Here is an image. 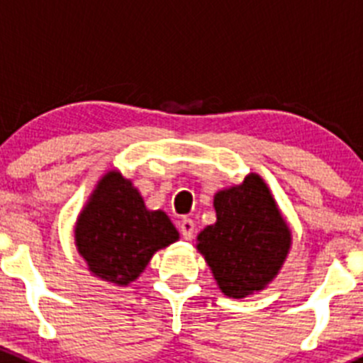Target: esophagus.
Segmentation results:
<instances>
[{
    "instance_id": "34e87169",
    "label": "esophagus",
    "mask_w": 363,
    "mask_h": 363,
    "mask_svg": "<svg viewBox=\"0 0 363 363\" xmlns=\"http://www.w3.org/2000/svg\"><path fill=\"white\" fill-rule=\"evenodd\" d=\"M179 228H181V235L184 237L186 240L193 239V233H195V223H193L191 219H182Z\"/></svg>"
}]
</instances>
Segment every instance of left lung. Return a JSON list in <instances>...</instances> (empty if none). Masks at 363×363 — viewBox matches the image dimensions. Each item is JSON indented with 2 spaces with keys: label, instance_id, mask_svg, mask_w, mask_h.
<instances>
[{
  "label": "left lung",
  "instance_id": "obj_1",
  "mask_svg": "<svg viewBox=\"0 0 363 363\" xmlns=\"http://www.w3.org/2000/svg\"><path fill=\"white\" fill-rule=\"evenodd\" d=\"M216 223L199 233L196 250L219 290L244 298L265 290L291 247V232L258 174L214 195Z\"/></svg>",
  "mask_w": 363,
  "mask_h": 363
}]
</instances>
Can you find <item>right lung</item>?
<instances>
[{"label":"right lung","mask_w":363,"mask_h":363,"mask_svg":"<svg viewBox=\"0 0 363 363\" xmlns=\"http://www.w3.org/2000/svg\"><path fill=\"white\" fill-rule=\"evenodd\" d=\"M179 240L163 211H149L117 170L98 181L75 225V246L91 274L116 286L137 279L152 255Z\"/></svg>","instance_id":"obj_1"}]
</instances>
